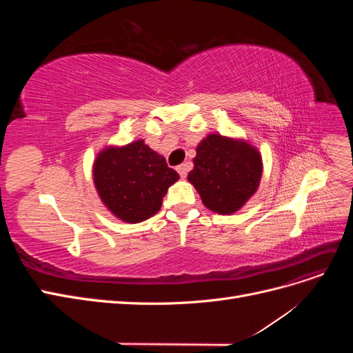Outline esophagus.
Returning a JSON list of instances; mask_svg holds the SVG:
<instances>
[{
    "mask_svg": "<svg viewBox=\"0 0 353 353\" xmlns=\"http://www.w3.org/2000/svg\"><path fill=\"white\" fill-rule=\"evenodd\" d=\"M190 168H191V165H190L188 162H187V163H183V165H179V166L176 168V170H178V174L181 175V178H185V176H187Z\"/></svg>",
    "mask_w": 353,
    "mask_h": 353,
    "instance_id": "1",
    "label": "esophagus"
}]
</instances>
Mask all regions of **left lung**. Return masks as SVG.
Returning <instances> with one entry per match:
<instances>
[{
	"label": "left lung",
	"instance_id": "8db88e82",
	"mask_svg": "<svg viewBox=\"0 0 353 353\" xmlns=\"http://www.w3.org/2000/svg\"><path fill=\"white\" fill-rule=\"evenodd\" d=\"M188 181L203 205L219 215L240 210L259 187L262 157L258 148L241 138L209 134L196 148Z\"/></svg>",
	"mask_w": 353,
	"mask_h": 353
}]
</instances>
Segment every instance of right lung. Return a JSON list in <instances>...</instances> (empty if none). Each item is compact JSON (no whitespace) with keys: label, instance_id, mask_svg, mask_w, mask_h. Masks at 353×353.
<instances>
[{"label":"right lung","instance_id":"1","mask_svg":"<svg viewBox=\"0 0 353 353\" xmlns=\"http://www.w3.org/2000/svg\"><path fill=\"white\" fill-rule=\"evenodd\" d=\"M92 178L103 205L121 221L137 223L156 215L179 175L162 154L137 140L103 148L94 160Z\"/></svg>","mask_w":353,"mask_h":353}]
</instances>
